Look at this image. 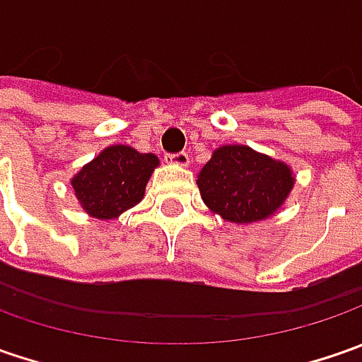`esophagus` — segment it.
<instances>
[{
	"instance_id": "1",
	"label": "esophagus",
	"mask_w": 362,
	"mask_h": 362,
	"mask_svg": "<svg viewBox=\"0 0 362 362\" xmlns=\"http://www.w3.org/2000/svg\"><path fill=\"white\" fill-rule=\"evenodd\" d=\"M167 159L175 163V165H181V167H187L189 165V155L185 151H179V153H169Z\"/></svg>"
}]
</instances>
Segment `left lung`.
Wrapping results in <instances>:
<instances>
[{
  "instance_id": "left-lung-1",
  "label": "left lung",
  "mask_w": 362,
  "mask_h": 362,
  "mask_svg": "<svg viewBox=\"0 0 362 362\" xmlns=\"http://www.w3.org/2000/svg\"><path fill=\"white\" fill-rule=\"evenodd\" d=\"M197 185L209 209L233 223L270 217L294 185L290 167L243 145L219 146Z\"/></svg>"
}]
</instances>
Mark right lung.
Listing matches in <instances>:
<instances>
[{
	"label": "right lung",
	"instance_id": "1",
	"mask_svg": "<svg viewBox=\"0 0 362 362\" xmlns=\"http://www.w3.org/2000/svg\"><path fill=\"white\" fill-rule=\"evenodd\" d=\"M159 159L132 146L115 145L82 167L72 179L84 211L98 219H112L143 199L145 185Z\"/></svg>",
	"mask_w": 362,
	"mask_h": 362
}]
</instances>
